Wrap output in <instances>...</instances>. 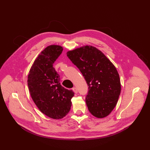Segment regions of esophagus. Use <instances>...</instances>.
<instances>
[{
	"instance_id": "esophagus-1",
	"label": "esophagus",
	"mask_w": 150,
	"mask_h": 150,
	"mask_svg": "<svg viewBox=\"0 0 150 150\" xmlns=\"http://www.w3.org/2000/svg\"><path fill=\"white\" fill-rule=\"evenodd\" d=\"M73 91L75 93H77V90L76 87H73Z\"/></svg>"
}]
</instances>
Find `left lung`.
Returning a JSON list of instances; mask_svg holds the SVG:
<instances>
[{
    "label": "left lung",
    "instance_id": "1",
    "mask_svg": "<svg viewBox=\"0 0 150 150\" xmlns=\"http://www.w3.org/2000/svg\"><path fill=\"white\" fill-rule=\"evenodd\" d=\"M67 55L82 74L88 86L85 102L93 115H109L117 105L121 92L118 71L105 55L95 47L85 46Z\"/></svg>",
    "mask_w": 150,
    "mask_h": 150
}]
</instances>
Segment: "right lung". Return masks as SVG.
<instances>
[{"mask_svg": "<svg viewBox=\"0 0 150 150\" xmlns=\"http://www.w3.org/2000/svg\"><path fill=\"white\" fill-rule=\"evenodd\" d=\"M63 47L51 45L35 60L28 75L27 84L35 104L45 115L53 119L65 117L71 107L74 92L62 87L60 76L53 63L62 54Z\"/></svg>", "mask_w": 150, "mask_h": 150, "instance_id": "right-lung-1", "label": "right lung"}]
</instances>
